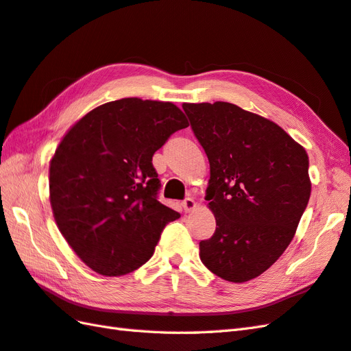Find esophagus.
<instances>
[{"mask_svg":"<svg viewBox=\"0 0 351 351\" xmlns=\"http://www.w3.org/2000/svg\"><path fill=\"white\" fill-rule=\"evenodd\" d=\"M182 207L186 213H191L196 208V202L193 198H186L183 202H182Z\"/></svg>","mask_w":351,"mask_h":351,"instance_id":"esophagus-1","label":"esophagus"}]
</instances>
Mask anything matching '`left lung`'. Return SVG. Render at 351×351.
Segmentation results:
<instances>
[{
  "label": "left lung",
  "instance_id": "1",
  "mask_svg": "<svg viewBox=\"0 0 351 351\" xmlns=\"http://www.w3.org/2000/svg\"><path fill=\"white\" fill-rule=\"evenodd\" d=\"M183 110L210 162L205 201L216 232L199 243V258L217 277L244 283L293 240L311 193L308 155L283 128L230 102Z\"/></svg>",
  "mask_w": 351,
  "mask_h": 351
}]
</instances>
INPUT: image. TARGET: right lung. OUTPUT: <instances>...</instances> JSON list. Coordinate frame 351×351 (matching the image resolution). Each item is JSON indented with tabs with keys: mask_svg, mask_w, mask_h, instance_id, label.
Instances as JSON below:
<instances>
[{
	"mask_svg": "<svg viewBox=\"0 0 351 351\" xmlns=\"http://www.w3.org/2000/svg\"><path fill=\"white\" fill-rule=\"evenodd\" d=\"M189 126L173 102L122 98L90 110L66 131L49 167L53 217L75 254L116 277L150 258L168 221L152 158Z\"/></svg>",
	"mask_w": 351,
	"mask_h": 351,
	"instance_id": "1",
	"label": "right lung"
}]
</instances>
